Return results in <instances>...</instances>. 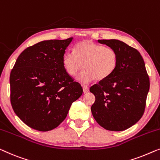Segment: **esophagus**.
<instances>
[{
  "instance_id": "34e87169",
  "label": "esophagus",
  "mask_w": 160,
  "mask_h": 160,
  "mask_svg": "<svg viewBox=\"0 0 160 160\" xmlns=\"http://www.w3.org/2000/svg\"><path fill=\"white\" fill-rule=\"evenodd\" d=\"M82 87H83V91H84V93H87V92H89V87H87V86L86 85H82Z\"/></svg>"
}]
</instances>
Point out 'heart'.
Listing matches in <instances>:
<instances>
[{"instance_id":"heart-1","label":"heart","mask_w":160,"mask_h":160,"mask_svg":"<svg viewBox=\"0 0 160 160\" xmlns=\"http://www.w3.org/2000/svg\"><path fill=\"white\" fill-rule=\"evenodd\" d=\"M118 59V53L113 48L83 41L75 45L73 53H65L62 62L66 72L72 77L84 67L85 70L78 80L86 84L93 79L102 81L110 77L117 68Z\"/></svg>"}]
</instances>
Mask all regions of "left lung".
<instances>
[{
    "label": "left lung",
    "instance_id": "1",
    "mask_svg": "<svg viewBox=\"0 0 160 160\" xmlns=\"http://www.w3.org/2000/svg\"><path fill=\"white\" fill-rule=\"evenodd\" d=\"M98 42L115 49L118 64L106 79L90 87L95 96L92 115L106 130L128 129L142 118L149 90V78L140 52L118 40H99Z\"/></svg>",
    "mask_w": 160,
    "mask_h": 160
}]
</instances>
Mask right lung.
I'll use <instances>...</instances> for the list:
<instances>
[{"instance_id": "add662e5", "label": "right lung", "mask_w": 160, "mask_h": 160, "mask_svg": "<svg viewBox=\"0 0 160 160\" xmlns=\"http://www.w3.org/2000/svg\"><path fill=\"white\" fill-rule=\"evenodd\" d=\"M72 40H44L30 46L11 71V105L30 128L40 131L55 128L82 96V86L66 72L62 62Z\"/></svg>"}]
</instances>
